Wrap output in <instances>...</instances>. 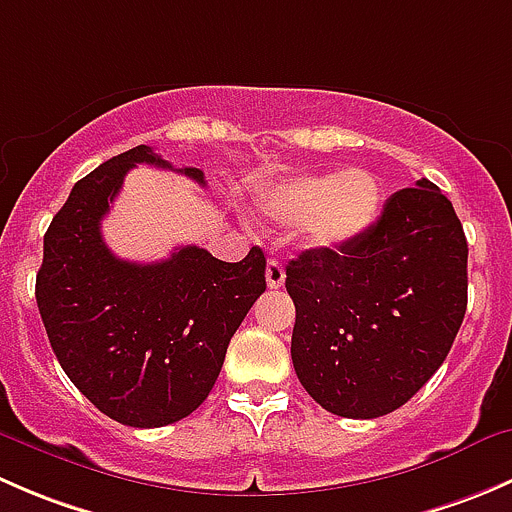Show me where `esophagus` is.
I'll use <instances>...</instances> for the list:
<instances>
[{
    "label": "esophagus",
    "mask_w": 512,
    "mask_h": 512,
    "mask_svg": "<svg viewBox=\"0 0 512 512\" xmlns=\"http://www.w3.org/2000/svg\"><path fill=\"white\" fill-rule=\"evenodd\" d=\"M265 280L270 289H280L282 285H285V267H282V262H277V260L267 262Z\"/></svg>",
    "instance_id": "esophagus-1"
}]
</instances>
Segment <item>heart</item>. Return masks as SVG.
<instances>
[{"instance_id": "heart-1", "label": "heart", "mask_w": 512, "mask_h": 512, "mask_svg": "<svg viewBox=\"0 0 512 512\" xmlns=\"http://www.w3.org/2000/svg\"><path fill=\"white\" fill-rule=\"evenodd\" d=\"M381 188L364 168L327 175H294L272 185L260 200L262 213L287 227L307 225V242L317 250H339L374 225Z\"/></svg>"}]
</instances>
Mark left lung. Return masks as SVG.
Listing matches in <instances>:
<instances>
[{
    "label": "left lung",
    "mask_w": 512,
    "mask_h": 512,
    "mask_svg": "<svg viewBox=\"0 0 512 512\" xmlns=\"http://www.w3.org/2000/svg\"><path fill=\"white\" fill-rule=\"evenodd\" d=\"M292 364L344 418L386 416L436 374L468 304V242L451 200L421 178L361 237L287 265Z\"/></svg>",
    "instance_id": "1"
}]
</instances>
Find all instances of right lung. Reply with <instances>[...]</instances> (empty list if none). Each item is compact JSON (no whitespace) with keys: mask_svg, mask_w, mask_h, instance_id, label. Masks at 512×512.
<instances>
[{"mask_svg":"<svg viewBox=\"0 0 512 512\" xmlns=\"http://www.w3.org/2000/svg\"><path fill=\"white\" fill-rule=\"evenodd\" d=\"M138 163L173 168L136 146L74 185L44 235L36 304L76 389L123 426L158 428L208 399L232 334L265 292L267 262L260 247L240 262L198 245L148 265L113 255L101 220ZM178 170L205 185L203 170Z\"/></svg>","mask_w":512,"mask_h":512,"instance_id":"right-lung-1","label":"right lung"}]
</instances>
